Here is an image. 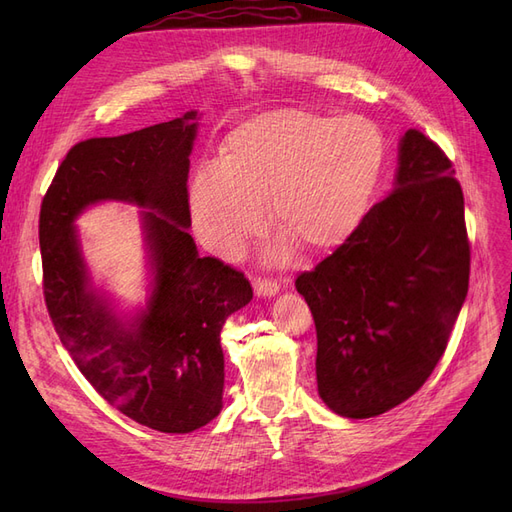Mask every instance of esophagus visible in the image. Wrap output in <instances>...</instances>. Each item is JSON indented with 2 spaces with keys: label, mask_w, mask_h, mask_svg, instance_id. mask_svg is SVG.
Returning a JSON list of instances; mask_svg holds the SVG:
<instances>
[{
  "label": "esophagus",
  "mask_w": 512,
  "mask_h": 512,
  "mask_svg": "<svg viewBox=\"0 0 512 512\" xmlns=\"http://www.w3.org/2000/svg\"><path fill=\"white\" fill-rule=\"evenodd\" d=\"M254 290L258 297H273V294L280 290V284H277L275 280H267V277H256Z\"/></svg>",
  "instance_id": "esophagus-1"
}]
</instances>
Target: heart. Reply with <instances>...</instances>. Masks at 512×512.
I'll list each match as a JSON object with an SVG mask.
<instances>
[{"mask_svg": "<svg viewBox=\"0 0 512 512\" xmlns=\"http://www.w3.org/2000/svg\"><path fill=\"white\" fill-rule=\"evenodd\" d=\"M386 141L365 115L280 108L232 130L222 162L196 168L190 185L198 237L235 256L265 222L312 252L342 245L361 226L380 183Z\"/></svg>", "mask_w": 512, "mask_h": 512, "instance_id": "b5f03b06", "label": "heart"}]
</instances>
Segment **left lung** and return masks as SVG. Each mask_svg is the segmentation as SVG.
Wrapping results in <instances>:
<instances>
[{"label": "left lung", "mask_w": 512, "mask_h": 512, "mask_svg": "<svg viewBox=\"0 0 512 512\" xmlns=\"http://www.w3.org/2000/svg\"><path fill=\"white\" fill-rule=\"evenodd\" d=\"M468 282L470 241L453 162L423 132L408 130L395 190L294 282L316 322L324 404L348 418L404 404L442 359Z\"/></svg>", "instance_id": "1"}]
</instances>
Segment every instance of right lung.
<instances>
[{
  "instance_id": "obj_1",
  "label": "right lung",
  "mask_w": 512,
  "mask_h": 512,
  "mask_svg": "<svg viewBox=\"0 0 512 512\" xmlns=\"http://www.w3.org/2000/svg\"><path fill=\"white\" fill-rule=\"evenodd\" d=\"M196 113L123 136L76 143L42 198V288L53 327L87 382L121 414L164 433H190L222 410L230 314L250 303L247 277L196 252L188 232ZM98 199L144 212L154 265L148 312L130 328L88 288L71 222Z\"/></svg>"
}]
</instances>
